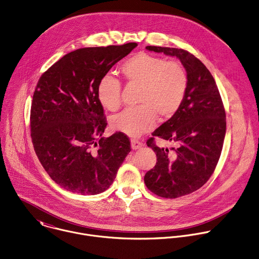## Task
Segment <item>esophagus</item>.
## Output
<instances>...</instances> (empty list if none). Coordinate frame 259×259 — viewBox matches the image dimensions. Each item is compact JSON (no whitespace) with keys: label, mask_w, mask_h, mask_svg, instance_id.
<instances>
[{"label":"esophagus","mask_w":259,"mask_h":259,"mask_svg":"<svg viewBox=\"0 0 259 259\" xmlns=\"http://www.w3.org/2000/svg\"><path fill=\"white\" fill-rule=\"evenodd\" d=\"M142 146H143V144H142V142H140L139 140H137V139H132V140H131V147H132V149L136 150V149L141 148Z\"/></svg>","instance_id":"esophagus-1"}]
</instances>
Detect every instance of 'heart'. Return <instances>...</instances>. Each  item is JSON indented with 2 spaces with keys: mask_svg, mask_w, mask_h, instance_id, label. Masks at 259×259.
<instances>
[{
  "mask_svg": "<svg viewBox=\"0 0 259 259\" xmlns=\"http://www.w3.org/2000/svg\"><path fill=\"white\" fill-rule=\"evenodd\" d=\"M125 79L139 84L137 103L112 119L114 129L131 137L153 129L156 116L171 118L180 109L188 88V76L181 64L148 53L140 52L128 58L121 66ZM101 105L115 111L121 105V83L110 73L104 74L97 85Z\"/></svg>",
  "mask_w": 259,
  "mask_h": 259,
  "instance_id": "1",
  "label": "heart"
}]
</instances>
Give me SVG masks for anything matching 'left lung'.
Masks as SVG:
<instances>
[{"instance_id": "left-lung-1", "label": "left lung", "mask_w": 259, "mask_h": 259, "mask_svg": "<svg viewBox=\"0 0 259 259\" xmlns=\"http://www.w3.org/2000/svg\"><path fill=\"white\" fill-rule=\"evenodd\" d=\"M146 49L176 56L188 76L180 109L147 140L157 161L146 172L144 183L153 194L175 199L199 190L214 172L224 143L226 114L215 79L200 59L179 48L146 46ZM154 137L167 140L176 147L171 153L159 149L153 142Z\"/></svg>"}]
</instances>
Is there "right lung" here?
I'll list each match as a JSON object with an SVG mask.
<instances>
[{
    "label": "right lung",
    "instance_id": "obj_1",
    "mask_svg": "<svg viewBox=\"0 0 259 259\" xmlns=\"http://www.w3.org/2000/svg\"><path fill=\"white\" fill-rule=\"evenodd\" d=\"M136 46L131 42L76 49L38 80L30 114L34 150L51 180L68 192H105L131 151L124 133L103 137L107 122L97 85Z\"/></svg>",
    "mask_w": 259,
    "mask_h": 259
}]
</instances>
